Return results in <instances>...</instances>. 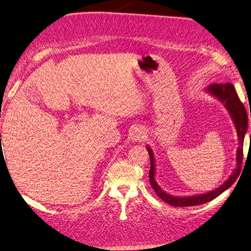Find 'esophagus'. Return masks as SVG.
Instances as JSON below:
<instances>
[{"label": "esophagus", "instance_id": "1", "mask_svg": "<svg viewBox=\"0 0 251 251\" xmlns=\"http://www.w3.org/2000/svg\"><path fill=\"white\" fill-rule=\"evenodd\" d=\"M130 140L131 141H141L145 137V130L140 127H135V128L130 131Z\"/></svg>", "mask_w": 251, "mask_h": 251}]
</instances>
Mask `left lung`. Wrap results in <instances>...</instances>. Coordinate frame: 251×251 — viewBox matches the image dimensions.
<instances>
[{
	"label": "left lung",
	"instance_id": "obj_1",
	"mask_svg": "<svg viewBox=\"0 0 251 251\" xmlns=\"http://www.w3.org/2000/svg\"><path fill=\"white\" fill-rule=\"evenodd\" d=\"M205 92L213 95V97L216 98L221 103L224 104L225 108L229 113L231 121L234 123L235 128L237 131V137H238V148H237V151H236V168L224 183L221 184L218 188L209 191L207 193L189 195V197H176V195H172L166 192V191L162 190L160 188V185L157 183L156 162H154L156 160H154L152 149L147 145L146 146V148H147V151L150 157V163H151V165H150V170H149L150 184H151L154 192L157 193L158 197L160 198L162 201L167 202L168 204H170L175 207L194 206V205H200V204H204L212 201V200L217 198L218 195H221L224 191H226L234 184V182L236 181L237 176H239V172H240L241 161H243L244 139L248 129V116H247V112H246V108L243 105V103L240 102L238 95L236 93L234 85L231 83H224V84L213 83L205 89ZM250 138H251V134H250Z\"/></svg>",
	"mask_w": 251,
	"mask_h": 251
}]
</instances>
